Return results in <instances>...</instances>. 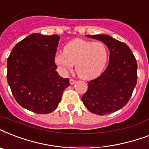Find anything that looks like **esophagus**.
<instances>
[{"instance_id": "obj_1", "label": "esophagus", "mask_w": 149, "mask_h": 149, "mask_svg": "<svg viewBox=\"0 0 149 149\" xmlns=\"http://www.w3.org/2000/svg\"><path fill=\"white\" fill-rule=\"evenodd\" d=\"M76 80H75V79H70V84H71V85H73V84H76Z\"/></svg>"}]
</instances>
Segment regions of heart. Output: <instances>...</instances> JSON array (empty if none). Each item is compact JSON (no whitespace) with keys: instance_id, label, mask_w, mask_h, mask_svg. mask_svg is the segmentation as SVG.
<instances>
[{"instance_id":"b5f03b06","label":"heart","mask_w":149,"mask_h":149,"mask_svg":"<svg viewBox=\"0 0 149 149\" xmlns=\"http://www.w3.org/2000/svg\"><path fill=\"white\" fill-rule=\"evenodd\" d=\"M108 59V50L102 42L74 39L67 43L63 53L57 54L55 63L63 72H76L80 78L92 79L101 74Z\"/></svg>"}]
</instances>
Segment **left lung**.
Instances as JSON below:
<instances>
[{
  "label": "left lung",
  "instance_id": "obj_1",
  "mask_svg": "<svg viewBox=\"0 0 149 149\" xmlns=\"http://www.w3.org/2000/svg\"><path fill=\"white\" fill-rule=\"evenodd\" d=\"M101 41L110 50L109 63L99 77L88 82L83 97L89 111L97 115L113 113L125 107L137 84L136 59L130 48L107 35H86Z\"/></svg>",
  "mask_w": 149,
  "mask_h": 149
}]
</instances>
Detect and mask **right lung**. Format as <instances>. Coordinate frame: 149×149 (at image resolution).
I'll return each instance as SVG.
<instances>
[{
	"label": "right lung",
	"instance_id": "add662e5",
	"mask_svg": "<svg viewBox=\"0 0 149 149\" xmlns=\"http://www.w3.org/2000/svg\"><path fill=\"white\" fill-rule=\"evenodd\" d=\"M59 36L31 34L13 48L8 58L7 79L16 101L41 114L55 111L70 79L56 72Z\"/></svg>",
	"mask_w": 149,
	"mask_h": 149
}]
</instances>
